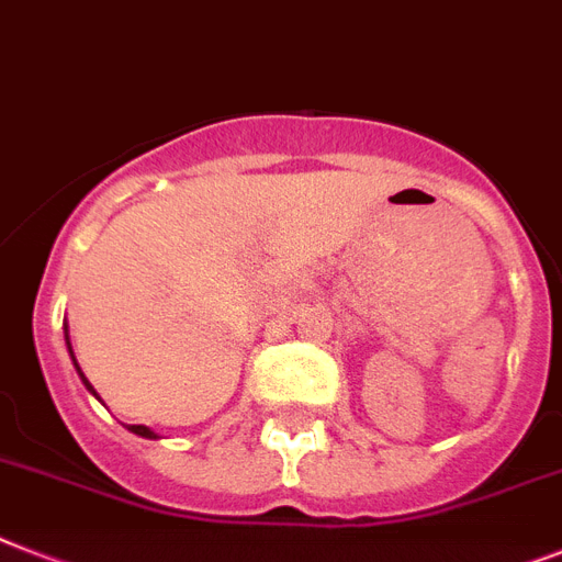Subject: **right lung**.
Masks as SVG:
<instances>
[{
	"label": "right lung",
	"mask_w": 562,
	"mask_h": 562,
	"mask_svg": "<svg viewBox=\"0 0 562 562\" xmlns=\"http://www.w3.org/2000/svg\"><path fill=\"white\" fill-rule=\"evenodd\" d=\"M65 338H68V336H65ZM68 350H71V341H68ZM71 356H74V353H71ZM74 364H77V359H74ZM77 373H80L82 384H86L88 391L94 393V387H91V382H88L86 375H82V370H80V368H77ZM94 396H97V393H94ZM128 430H132V434H137V437H146V439H157V437H155V430H148V428H146V425H128Z\"/></svg>",
	"instance_id": "right-lung-1"
}]
</instances>
